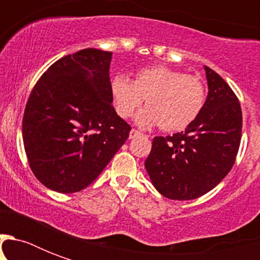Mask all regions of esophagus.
<instances>
[{
    "mask_svg": "<svg viewBox=\"0 0 260 260\" xmlns=\"http://www.w3.org/2000/svg\"><path fill=\"white\" fill-rule=\"evenodd\" d=\"M140 132H139L138 129H132L129 132V139H135V138H138V136H140Z\"/></svg>",
    "mask_w": 260,
    "mask_h": 260,
    "instance_id": "1",
    "label": "esophagus"
}]
</instances>
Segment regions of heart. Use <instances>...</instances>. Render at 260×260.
<instances>
[{
    "instance_id": "b5f03b06",
    "label": "heart",
    "mask_w": 260,
    "mask_h": 260,
    "mask_svg": "<svg viewBox=\"0 0 260 260\" xmlns=\"http://www.w3.org/2000/svg\"><path fill=\"white\" fill-rule=\"evenodd\" d=\"M114 108L124 118L134 116L146 100L148 108L138 116L140 126L159 125L165 132H179L201 114L206 89L197 75H187L167 66L139 70L134 81L116 75L110 81Z\"/></svg>"
}]
</instances>
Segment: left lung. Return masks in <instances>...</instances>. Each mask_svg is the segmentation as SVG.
I'll use <instances>...</instances> for the list:
<instances>
[{"label":"left lung","mask_w":260,"mask_h":260,"mask_svg":"<svg viewBox=\"0 0 260 260\" xmlns=\"http://www.w3.org/2000/svg\"><path fill=\"white\" fill-rule=\"evenodd\" d=\"M208 97L198 118L173 136H156L146 159L159 193L194 200L216 187L236 160L242 139V108L230 85L205 66Z\"/></svg>","instance_id":"obj_1"}]
</instances>
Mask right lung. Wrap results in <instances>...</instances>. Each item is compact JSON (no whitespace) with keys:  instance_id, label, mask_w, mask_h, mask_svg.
I'll list each match as a JSON object with an SVG mask.
<instances>
[{"instance_id":"obj_1","label":"right lung","mask_w":260,"mask_h":260,"mask_svg":"<svg viewBox=\"0 0 260 260\" xmlns=\"http://www.w3.org/2000/svg\"><path fill=\"white\" fill-rule=\"evenodd\" d=\"M112 52L66 55L39 78L26 101L22 142L32 173L58 193H75L102 173L129 136L110 93Z\"/></svg>"}]
</instances>
